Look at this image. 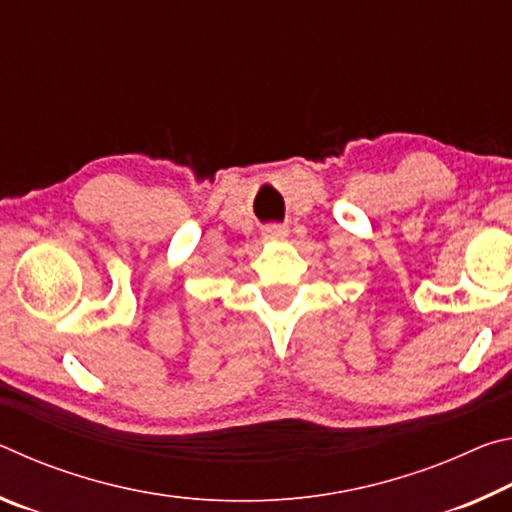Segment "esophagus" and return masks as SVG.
I'll list each match as a JSON object with an SVG mask.
<instances>
[{
    "label": "esophagus",
    "mask_w": 512,
    "mask_h": 512,
    "mask_svg": "<svg viewBox=\"0 0 512 512\" xmlns=\"http://www.w3.org/2000/svg\"><path fill=\"white\" fill-rule=\"evenodd\" d=\"M289 237V230L284 228V225H268L264 228V239L266 241H282Z\"/></svg>",
    "instance_id": "1"
}]
</instances>
